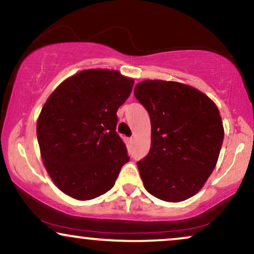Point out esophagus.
<instances>
[{
	"label": "esophagus",
	"mask_w": 254,
	"mask_h": 254,
	"mask_svg": "<svg viewBox=\"0 0 254 254\" xmlns=\"http://www.w3.org/2000/svg\"><path fill=\"white\" fill-rule=\"evenodd\" d=\"M129 143H133V137L129 138Z\"/></svg>",
	"instance_id": "1"
}]
</instances>
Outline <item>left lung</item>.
Masks as SVG:
<instances>
[{
    "mask_svg": "<svg viewBox=\"0 0 254 254\" xmlns=\"http://www.w3.org/2000/svg\"><path fill=\"white\" fill-rule=\"evenodd\" d=\"M133 92L151 121L150 151L137 162L144 188L171 203L192 197L219 157L224 140L219 110L203 92L178 82L147 79Z\"/></svg>",
    "mask_w": 254,
    "mask_h": 254,
    "instance_id": "1",
    "label": "left lung"
}]
</instances>
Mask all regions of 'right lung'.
Instances as JSON below:
<instances>
[{
    "label": "right lung",
    "mask_w": 254,
    "mask_h": 254,
    "mask_svg": "<svg viewBox=\"0 0 254 254\" xmlns=\"http://www.w3.org/2000/svg\"><path fill=\"white\" fill-rule=\"evenodd\" d=\"M133 79L116 70L89 69L57 86L42 108L37 139L43 164L61 191L78 200L108 192L129 162L116 132L117 110Z\"/></svg>",
    "instance_id": "right-lung-1"
}]
</instances>
